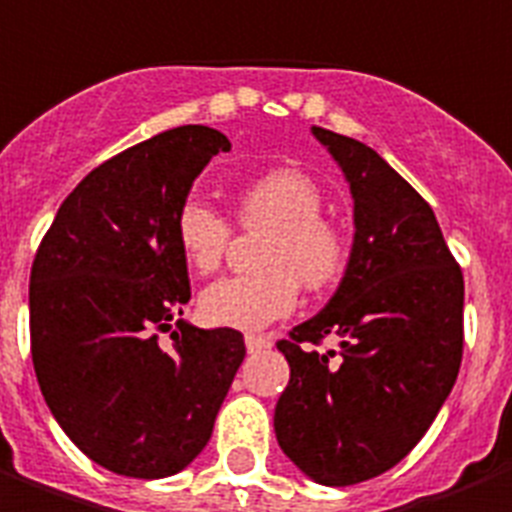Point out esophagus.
I'll return each instance as SVG.
<instances>
[{
  "mask_svg": "<svg viewBox=\"0 0 512 512\" xmlns=\"http://www.w3.org/2000/svg\"><path fill=\"white\" fill-rule=\"evenodd\" d=\"M246 350L249 352H260L271 347V336H263V333H246L244 336Z\"/></svg>",
  "mask_w": 512,
  "mask_h": 512,
  "instance_id": "34e87169",
  "label": "esophagus"
}]
</instances>
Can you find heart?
Returning <instances> with one entry per match:
<instances>
[{
  "label": "heart",
  "mask_w": 512,
  "mask_h": 512,
  "mask_svg": "<svg viewBox=\"0 0 512 512\" xmlns=\"http://www.w3.org/2000/svg\"><path fill=\"white\" fill-rule=\"evenodd\" d=\"M320 184L298 168L268 170L238 192V225L266 230L255 252L257 271L219 279L200 295L208 323L227 328H263L293 312L298 285L323 293L342 279L350 257L344 230L323 214ZM176 244L187 266L200 276L214 274L230 244V222L208 200H181Z\"/></svg>",
  "instance_id": "obj_1"
}]
</instances>
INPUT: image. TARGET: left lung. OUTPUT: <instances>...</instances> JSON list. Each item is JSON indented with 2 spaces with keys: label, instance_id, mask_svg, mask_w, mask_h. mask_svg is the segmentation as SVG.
I'll list each match as a JSON object with an SVG mask.
<instances>
[{
  "label": "left lung",
  "instance_id": "8db88e82",
  "mask_svg": "<svg viewBox=\"0 0 512 512\" xmlns=\"http://www.w3.org/2000/svg\"><path fill=\"white\" fill-rule=\"evenodd\" d=\"M355 200V241L323 312L276 342L290 382L279 448L323 486L396 467L429 431L464 352V276L426 200L361 140L314 127ZM328 335L339 351H320Z\"/></svg>",
  "mask_w": 512,
  "mask_h": 512
}]
</instances>
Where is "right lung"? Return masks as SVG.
<instances>
[{
	"mask_svg": "<svg viewBox=\"0 0 512 512\" xmlns=\"http://www.w3.org/2000/svg\"><path fill=\"white\" fill-rule=\"evenodd\" d=\"M219 151L230 140L203 124L121 151L64 198L34 255L40 391L64 434L116 475L154 480L187 467L246 355L233 328L173 320L189 301L173 219Z\"/></svg>",
	"mask_w": 512,
	"mask_h": 512,
	"instance_id": "add662e5",
	"label": "right lung"
}]
</instances>
